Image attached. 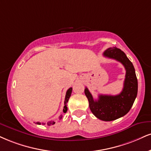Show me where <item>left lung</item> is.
I'll use <instances>...</instances> for the list:
<instances>
[{
    "mask_svg": "<svg viewBox=\"0 0 151 151\" xmlns=\"http://www.w3.org/2000/svg\"><path fill=\"white\" fill-rule=\"evenodd\" d=\"M105 57L116 60L124 65L126 75L122 91L116 96L99 95L95 101L88 88L84 93L89 103L92 113L103 121H112L128 113L137 96L138 81L135 69L125 53L119 48H109L103 52Z\"/></svg>",
    "mask_w": 151,
    "mask_h": 151,
    "instance_id": "8db88e82",
    "label": "left lung"
}]
</instances>
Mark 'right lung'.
Here are the masks:
<instances>
[{"label": "right lung", "mask_w": 151, "mask_h": 151, "mask_svg": "<svg viewBox=\"0 0 151 151\" xmlns=\"http://www.w3.org/2000/svg\"><path fill=\"white\" fill-rule=\"evenodd\" d=\"M72 88H70L67 91V93H66V96H65V106H64V108H63V112H66L67 110H68V107H67V103H68V101H69V99H70V96H71V93H72ZM62 117L63 116L60 115V119H62ZM55 122L54 121H50L48 122V123H47V124L48 125V126H50V125H52L55 124ZM36 124H41V122H36ZM42 124H45L44 123H42Z\"/></svg>", "instance_id": "obj_1"}]
</instances>
